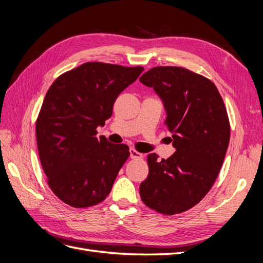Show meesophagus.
Instances as JSON below:
<instances>
[{
  "mask_svg": "<svg viewBox=\"0 0 263 263\" xmlns=\"http://www.w3.org/2000/svg\"><path fill=\"white\" fill-rule=\"evenodd\" d=\"M129 157L130 159H141L142 158V153L136 151L135 149L130 148L129 149Z\"/></svg>",
  "mask_w": 263,
  "mask_h": 263,
  "instance_id": "obj_1",
  "label": "esophagus"
}]
</instances>
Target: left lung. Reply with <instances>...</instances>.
I'll return each mask as SVG.
<instances>
[{
	"label": "left lung",
	"instance_id": "1",
	"mask_svg": "<svg viewBox=\"0 0 263 263\" xmlns=\"http://www.w3.org/2000/svg\"><path fill=\"white\" fill-rule=\"evenodd\" d=\"M139 80L161 99L176 149L166 160L148 156L141 200L159 213H182L201 200L219 175L230 142L228 113L212 81L186 68L153 67Z\"/></svg>",
	"mask_w": 263,
	"mask_h": 263
}]
</instances>
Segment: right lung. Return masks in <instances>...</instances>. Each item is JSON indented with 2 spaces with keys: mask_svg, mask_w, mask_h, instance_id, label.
<instances>
[{
  "mask_svg": "<svg viewBox=\"0 0 263 263\" xmlns=\"http://www.w3.org/2000/svg\"><path fill=\"white\" fill-rule=\"evenodd\" d=\"M143 67L88 62L49 88L35 123L41 165L52 192L74 208L100 203L129 157L127 144L97 137L113 104Z\"/></svg>",
  "mask_w": 263,
  "mask_h": 263,
  "instance_id": "add662e5",
  "label": "right lung"
}]
</instances>
